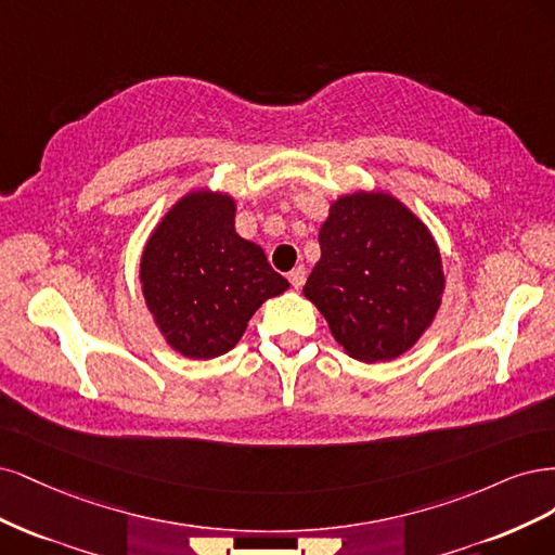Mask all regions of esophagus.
I'll list each match as a JSON object with an SVG mask.
<instances>
[{
    "label": "esophagus",
    "instance_id": "obj_1",
    "mask_svg": "<svg viewBox=\"0 0 555 555\" xmlns=\"http://www.w3.org/2000/svg\"><path fill=\"white\" fill-rule=\"evenodd\" d=\"M304 279H307V270H304V267L299 264V267H295V270L288 274V281H291V285L295 291H299L301 285H304Z\"/></svg>",
    "mask_w": 555,
    "mask_h": 555
}]
</instances>
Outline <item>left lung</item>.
<instances>
[{
	"label": "left lung",
	"instance_id": "obj_1",
	"mask_svg": "<svg viewBox=\"0 0 555 555\" xmlns=\"http://www.w3.org/2000/svg\"><path fill=\"white\" fill-rule=\"evenodd\" d=\"M304 285L332 336L360 362L413 348L440 309L444 274L428 228L395 195L354 191L330 207Z\"/></svg>",
	"mask_w": 555,
	"mask_h": 555
}]
</instances>
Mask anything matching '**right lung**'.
Returning a JSON list of instances; mask_svg holds the SVG:
<instances>
[{"mask_svg": "<svg viewBox=\"0 0 555 555\" xmlns=\"http://www.w3.org/2000/svg\"><path fill=\"white\" fill-rule=\"evenodd\" d=\"M228 193L191 191L150 235L140 283L166 344L191 360L237 346L260 304L288 291L262 248L235 232Z\"/></svg>", "mask_w": 555, "mask_h": 555, "instance_id": "right-lung-1", "label": "right lung"}]
</instances>
